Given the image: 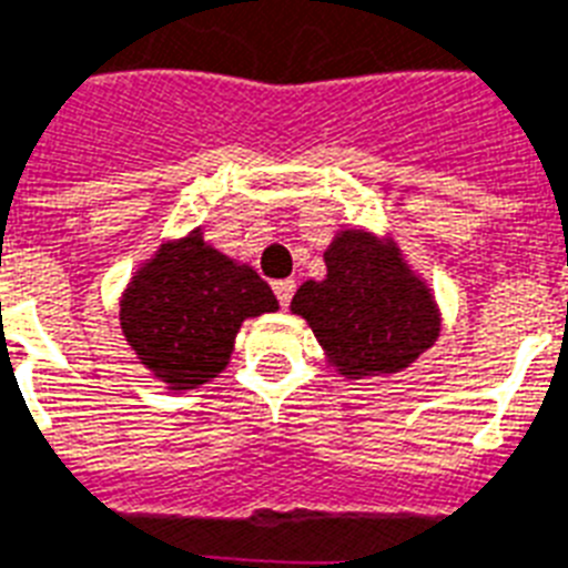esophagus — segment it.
<instances>
[{
  "instance_id": "1",
  "label": "esophagus",
  "mask_w": 568,
  "mask_h": 568,
  "mask_svg": "<svg viewBox=\"0 0 568 568\" xmlns=\"http://www.w3.org/2000/svg\"><path fill=\"white\" fill-rule=\"evenodd\" d=\"M294 288H297V283H294V280H276L274 283V294L283 310H288V303H292V297H294Z\"/></svg>"
}]
</instances>
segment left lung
<instances>
[{"label": "left lung", "mask_w": 568, "mask_h": 568, "mask_svg": "<svg viewBox=\"0 0 568 568\" xmlns=\"http://www.w3.org/2000/svg\"><path fill=\"white\" fill-rule=\"evenodd\" d=\"M324 262L327 280L303 283L292 310L347 379L400 372L436 342V306L397 253L365 232H345Z\"/></svg>", "instance_id": "8db88e82"}]
</instances>
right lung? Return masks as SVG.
Wrapping results in <instances>:
<instances>
[{
    "mask_svg": "<svg viewBox=\"0 0 568 568\" xmlns=\"http://www.w3.org/2000/svg\"><path fill=\"white\" fill-rule=\"evenodd\" d=\"M274 310V292L253 267L235 265L191 232L138 271L120 303V324L138 359L180 392L217 377L241 321Z\"/></svg>",
    "mask_w": 568,
    "mask_h": 568,
    "instance_id": "obj_1",
    "label": "right lung"
}]
</instances>
